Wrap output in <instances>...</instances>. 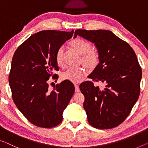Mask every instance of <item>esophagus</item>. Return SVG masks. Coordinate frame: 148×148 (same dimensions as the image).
<instances>
[{"label":"esophagus","instance_id":"esophagus-1","mask_svg":"<svg viewBox=\"0 0 148 148\" xmlns=\"http://www.w3.org/2000/svg\"><path fill=\"white\" fill-rule=\"evenodd\" d=\"M75 86V92H80V88H79V86L77 84L74 85Z\"/></svg>","mask_w":148,"mask_h":148}]
</instances>
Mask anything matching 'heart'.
Wrapping results in <instances>:
<instances>
[{"label": "heart", "instance_id": "1", "mask_svg": "<svg viewBox=\"0 0 148 148\" xmlns=\"http://www.w3.org/2000/svg\"><path fill=\"white\" fill-rule=\"evenodd\" d=\"M72 49L81 54L80 62L88 70L91 71L95 69L100 62V55L96 50H92V45L89 42L82 39H76L69 43ZM64 48L61 46L56 53V62L58 66L63 64ZM84 74L82 68H69L61 75L63 80H68L73 83H79L82 81Z\"/></svg>", "mask_w": 148, "mask_h": 148}]
</instances>
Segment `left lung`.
<instances>
[{"label":"left lung","instance_id":"left-lung-1","mask_svg":"<svg viewBox=\"0 0 148 148\" xmlns=\"http://www.w3.org/2000/svg\"><path fill=\"white\" fill-rule=\"evenodd\" d=\"M80 36L94 43L100 62L90 78L106 84L102 89L92 82L82 83L83 103L88 122L98 129H110L125 120L140 96L142 69L132 48L112 31L76 30Z\"/></svg>","mask_w":148,"mask_h":148}]
</instances>
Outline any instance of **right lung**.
<instances>
[{
	"instance_id": "add662e5",
	"label": "right lung",
	"mask_w": 148,
	"mask_h": 148,
	"mask_svg": "<svg viewBox=\"0 0 148 148\" xmlns=\"http://www.w3.org/2000/svg\"><path fill=\"white\" fill-rule=\"evenodd\" d=\"M73 33V30L35 33L18 47L13 56L8 77L13 101L36 126L50 128L60 124L64 110L74 93V85L68 81L62 82L53 90H49L47 82L52 71L59 70L57 50Z\"/></svg>"
}]
</instances>
